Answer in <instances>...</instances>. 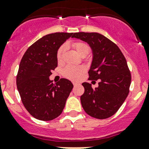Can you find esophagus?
<instances>
[{"label":"esophagus","instance_id":"34e87169","mask_svg":"<svg viewBox=\"0 0 149 149\" xmlns=\"http://www.w3.org/2000/svg\"><path fill=\"white\" fill-rule=\"evenodd\" d=\"M73 85H74V86H76L78 84L76 82H73Z\"/></svg>","mask_w":149,"mask_h":149}]
</instances>
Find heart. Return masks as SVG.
<instances>
[{
  "instance_id": "b5f03b06",
  "label": "heart",
  "mask_w": 149,
  "mask_h": 149,
  "mask_svg": "<svg viewBox=\"0 0 149 149\" xmlns=\"http://www.w3.org/2000/svg\"><path fill=\"white\" fill-rule=\"evenodd\" d=\"M73 47L76 50L77 54L79 56H81V57L86 56L90 51L89 45L87 43L83 42H76L73 44ZM67 48H68V45L66 44H64L58 50L57 54H56V59H57L59 63L63 62ZM84 71H85V69L82 66H70V65H69L64 69L63 71H62V74L65 77L68 78L70 80L76 81L81 78Z\"/></svg>"
}]
</instances>
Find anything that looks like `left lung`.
I'll return each instance as SVG.
<instances>
[{
  "instance_id": "left-lung-1",
  "label": "left lung",
  "mask_w": 149,
  "mask_h": 149,
  "mask_svg": "<svg viewBox=\"0 0 149 149\" xmlns=\"http://www.w3.org/2000/svg\"><path fill=\"white\" fill-rule=\"evenodd\" d=\"M72 37L90 45L93 60L89 80H99L98 87L82 83L84 93L81 103L86 113L98 119L108 118L121 107L129 92L131 73L127 62L116 44L98 33H74Z\"/></svg>"
}]
</instances>
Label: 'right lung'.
I'll return each instance as SVG.
<instances>
[{"label": "right lung", "mask_w": 149, "mask_h": 149, "mask_svg": "<svg viewBox=\"0 0 149 149\" xmlns=\"http://www.w3.org/2000/svg\"><path fill=\"white\" fill-rule=\"evenodd\" d=\"M73 33L47 34L31 45L23 55L17 76V87L22 102L36 119L51 120L62 112L73 85L61 79L54 84L51 71L57 67L59 47Z\"/></svg>", "instance_id": "right-lung-1"}]
</instances>
